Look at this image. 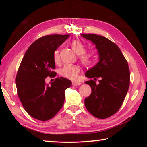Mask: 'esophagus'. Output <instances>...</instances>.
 Instances as JSON below:
<instances>
[{
  "instance_id": "1",
  "label": "esophagus",
  "mask_w": 147,
  "mask_h": 147,
  "mask_svg": "<svg viewBox=\"0 0 147 147\" xmlns=\"http://www.w3.org/2000/svg\"><path fill=\"white\" fill-rule=\"evenodd\" d=\"M81 84V82H80L78 81H73V86H79Z\"/></svg>"
}]
</instances>
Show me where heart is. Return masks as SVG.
Returning <instances> with one entry per match:
<instances>
[{"label":"heart","instance_id":"b5f03b06","mask_svg":"<svg viewBox=\"0 0 147 147\" xmlns=\"http://www.w3.org/2000/svg\"><path fill=\"white\" fill-rule=\"evenodd\" d=\"M71 47L74 53L79 55L82 63L86 66H92L95 61V55L93 51L86 52V46L78 40H74L71 43ZM54 61L56 63H59V51H56L54 53ZM80 72V67L76 65H65L59 69V74L65 78L75 79Z\"/></svg>","mask_w":147,"mask_h":147}]
</instances>
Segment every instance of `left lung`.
I'll list each match as a JSON object with an SVG mask.
<instances>
[{
  "label": "left lung",
  "mask_w": 147,
  "mask_h": 147,
  "mask_svg": "<svg viewBox=\"0 0 147 147\" xmlns=\"http://www.w3.org/2000/svg\"><path fill=\"white\" fill-rule=\"evenodd\" d=\"M91 41L98 54L99 61L85 73L89 78H100L99 84L93 80L86 81L91 93L84 103L89 113L99 119L113 115L123 104L130 86L128 62L116 44L96 34H81Z\"/></svg>",
  "instance_id": "1"
}]
</instances>
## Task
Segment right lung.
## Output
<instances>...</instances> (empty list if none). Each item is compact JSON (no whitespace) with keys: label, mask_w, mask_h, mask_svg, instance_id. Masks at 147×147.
<instances>
[{"label":"right lung","mask_w":147,"mask_h":147,"mask_svg":"<svg viewBox=\"0 0 147 147\" xmlns=\"http://www.w3.org/2000/svg\"><path fill=\"white\" fill-rule=\"evenodd\" d=\"M69 35H49L37 39L24 54L17 72V94L30 115L47 121L60 110L65 100V91L72 82L58 77L53 82L45 83L47 76H55L54 53Z\"/></svg>","instance_id":"obj_1"}]
</instances>
